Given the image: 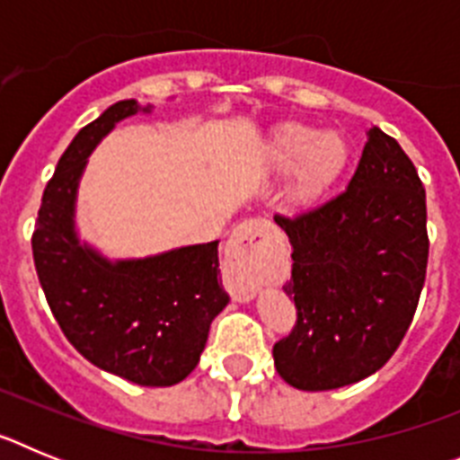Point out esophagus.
I'll return each mask as SVG.
<instances>
[{
  "label": "esophagus",
  "mask_w": 460,
  "mask_h": 460,
  "mask_svg": "<svg viewBox=\"0 0 460 460\" xmlns=\"http://www.w3.org/2000/svg\"><path fill=\"white\" fill-rule=\"evenodd\" d=\"M274 234V226L262 218L243 221L234 227L227 242V265L234 280V296L239 302H249L260 286V251Z\"/></svg>",
  "instance_id": "1"
}]
</instances>
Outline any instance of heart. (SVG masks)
<instances>
[{"label":"heart","mask_w":460,"mask_h":460,"mask_svg":"<svg viewBox=\"0 0 460 460\" xmlns=\"http://www.w3.org/2000/svg\"><path fill=\"white\" fill-rule=\"evenodd\" d=\"M345 156L348 149L339 136H323L304 124L280 126L270 145L271 168L280 172L296 168L292 198L299 202H308L320 195V190L334 180Z\"/></svg>","instance_id":"1"}]
</instances>
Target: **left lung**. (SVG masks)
I'll return each instance as SVG.
<instances>
[{
	"label": "left lung",
	"instance_id": "1",
	"mask_svg": "<svg viewBox=\"0 0 460 460\" xmlns=\"http://www.w3.org/2000/svg\"><path fill=\"white\" fill-rule=\"evenodd\" d=\"M274 221L292 246L296 323L274 345L279 376L304 392L380 371L403 341L429 262L426 190L396 140L368 131L348 189Z\"/></svg>",
	"mask_w": 460,
	"mask_h": 460
}]
</instances>
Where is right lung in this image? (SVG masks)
Listing matches in <instances>:
<instances>
[{
	"mask_svg": "<svg viewBox=\"0 0 460 460\" xmlns=\"http://www.w3.org/2000/svg\"><path fill=\"white\" fill-rule=\"evenodd\" d=\"M137 110L119 101L73 137L43 190L31 251L48 306L84 359L142 387H170L198 367L211 320L230 302L218 286V242L110 262L73 226L87 156Z\"/></svg>",
	"mask_w": 460,
	"mask_h": 460,
	"instance_id": "add662e5",
	"label": "right lung"
}]
</instances>
